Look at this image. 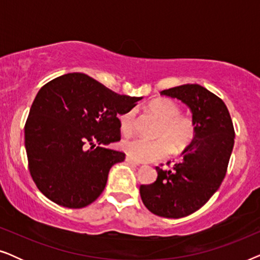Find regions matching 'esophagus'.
Masks as SVG:
<instances>
[{"label": "esophagus", "instance_id": "1", "mask_svg": "<svg viewBox=\"0 0 260 260\" xmlns=\"http://www.w3.org/2000/svg\"><path fill=\"white\" fill-rule=\"evenodd\" d=\"M125 161H126L127 163H130V165H133V166H135V167H136V166H140V165H141V163H140V162L135 161V159H133V158H131V157H130V156H126Z\"/></svg>", "mask_w": 260, "mask_h": 260}]
</instances>
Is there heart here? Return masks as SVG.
<instances>
[{
  "label": "heart",
  "instance_id": "1",
  "mask_svg": "<svg viewBox=\"0 0 260 260\" xmlns=\"http://www.w3.org/2000/svg\"><path fill=\"white\" fill-rule=\"evenodd\" d=\"M147 111L161 120L156 130V140L135 138L122 143L127 156L138 162H150L168 156L173 150L181 152L194 143L198 125L189 116L181 115L177 103L168 98L155 99L147 105ZM136 110L130 109L119 115V127L123 135L130 136L135 130Z\"/></svg>",
  "mask_w": 260,
  "mask_h": 260
}]
</instances>
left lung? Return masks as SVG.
Listing matches in <instances>:
<instances>
[{
  "label": "left lung",
  "mask_w": 260,
  "mask_h": 260,
  "mask_svg": "<svg viewBox=\"0 0 260 260\" xmlns=\"http://www.w3.org/2000/svg\"><path fill=\"white\" fill-rule=\"evenodd\" d=\"M161 94L189 106L198 135L182 152V161L170 169L156 167L157 179L142 184L140 193L145 207L155 215L179 219L200 209L219 189L233 150L234 127L225 103L200 85H181Z\"/></svg>",
  "instance_id": "8db88e82"
}]
</instances>
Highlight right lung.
I'll use <instances>...</instances> for the list:
<instances>
[{
	"label": "right lung",
	"mask_w": 260,
	"mask_h": 260,
	"mask_svg": "<svg viewBox=\"0 0 260 260\" xmlns=\"http://www.w3.org/2000/svg\"><path fill=\"white\" fill-rule=\"evenodd\" d=\"M142 97L116 93L84 73L40 88L24 124L28 169L39 190L67 208L86 207L103 193L110 168L125 154L103 148L120 141V113Z\"/></svg>",
	"instance_id": "add662e5"
}]
</instances>
